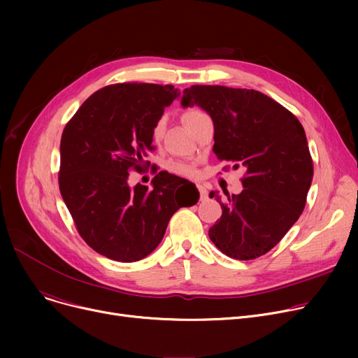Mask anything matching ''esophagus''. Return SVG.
<instances>
[{"instance_id": "obj_1", "label": "esophagus", "mask_w": 358, "mask_h": 358, "mask_svg": "<svg viewBox=\"0 0 358 358\" xmlns=\"http://www.w3.org/2000/svg\"><path fill=\"white\" fill-rule=\"evenodd\" d=\"M197 189H199V193H200V199H201V200L208 199V189H206L204 184L199 182V184H197Z\"/></svg>"}]
</instances>
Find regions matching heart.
Wrapping results in <instances>:
<instances>
[{
  "instance_id": "heart-1",
  "label": "heart",
  "mask_w": 358,
  "mask_h": 358,
  "mask_svg": "<svg viewBox=\"0 0 358 358\" xmlns=\"http://www.w3.org/2000/svg\"><path fill=\"white\" fill-rule=\"evenodd\" d=\"M199 113L200 111H190V113H187L185 117L199 115ZM165 126H166V117L165 116L159 117L155 122V124L152 127V139L155 142H159L162 139L164 131H165ZM166 169H168L169 173L177 174V176H184V177H194L196 176V165L193 162H190V161H184V159H171V161H168Z\"/></svg>"
}]
</instances>
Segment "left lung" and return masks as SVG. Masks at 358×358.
Instances as JSON below:
<instances>
[{"instance_id":"8db88e82","label":"left lung","mask_w":358,"mask_h":358,"mask_svg":"<svg viewBox=\"0 0 358 358\" xmlns=\"http://www.w3.org/2000/svg\"><path fill=\"white\" fill-rule=\"evenodd\" d=\"M182 104L199 106L212 117L213 152L245 168L241 194L222 199V217L209 238L224 255L254 259L267 254L302 215L313 178L305 129L266 94L247 88L193 85Z\"/></svg>"}]
</instances>
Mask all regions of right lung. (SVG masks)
Wrapping results in <instances>:
<instances>
[{
  "label": "right lung",
  "mask_w": 358,
  "mask_h": 358,
  "mask_svg": "<svg viewBox=\"0 0 358 358\" xmlns=\"http://www.w3.org/2000/svg\"><path fill=\"white\" fill-rule=\"evenodd\" d=\"M178 96L174 85H108L90 96L64 129L62 199L83 239L110 259L134 262L148 257L185 204L184 192L176 187L193 189V182L166 171L155 176L152 190L129 185L130 169L141 171L155 149V122Z\"/></svg>",
  "instance_id": "add662e5"
}]
</instances>
